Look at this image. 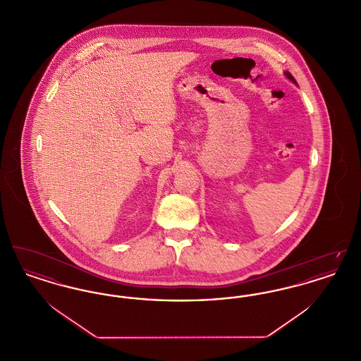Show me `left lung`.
<instances>
[{
    "label": "left lung",
    "instance_id": "left-lung-1",
    "mask_svg": "<svg viewBox=\"0 0 361 361\" xmlns=\"http://www.w3.org/2000/svg\"><path fill=\"white\" fill-rule=\"evenodd\" d=\"M286 75H287V77L291 80L292 82H295V84H296V81H295V78L292 77L291 73H288V71H287V73H286Z\"/></svg>",
    "mask_w": 361,
    "mask_h": 361
}]
</instances>
